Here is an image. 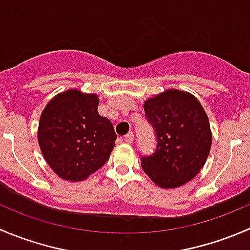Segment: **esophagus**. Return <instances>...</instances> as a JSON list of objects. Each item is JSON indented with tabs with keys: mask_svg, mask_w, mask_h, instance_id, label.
Masks as SVG:
<instances>
[{
	"mask_svg": "<svg viewBox=\"0 0 250 250\" xmlns=\"http://www.w3.org/2000/svg\"><path fill=\"white\" fill-rule=\"evenodd\" d=\"M123 140H125V143H127V144H132L133 140H134V133L129 132L127 135H125V137H123Z\"/></svg>",
	"mask_w": 250,
	"mask_h": 250,
	"instance_id": "1",
	"label": "esophagus"
}]
</instances>
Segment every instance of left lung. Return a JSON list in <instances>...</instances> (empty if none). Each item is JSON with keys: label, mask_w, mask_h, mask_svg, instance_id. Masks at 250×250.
<instances>
[{"label": "left lung", "mask_w": 250, "mask_h": 250, "mask_svg": "<svg viewBox=\"0 0 250 250\" xmlns=\"http://www.w3.org/2000/svg\"><path fill=\"white\" fill-rule=\"evenodd\" d=\"M145 117L155 130L153 153L141 156V168L165 188L190 181L206 163L211 132L202 105L190 93L166 90L144 104Z\"/></svg>", "instance_id": "obj_1"}]
</instances>
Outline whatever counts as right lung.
<instances>
[{"label": "right lung", "mask_w": 250, "mask_h": 250, "mask_svg": "<svg viewBox=\"0 0 250 250\" xmlns=\"http://www.w3.org/2000/svg\"><path fill=\"white\" fill-rule=\"evenodd\" d=\"M99 98L70 89L53 98L40 118L42 155L60 178L84 180L100 169L117 139L112 123L98 113Z\"/></svg>", "instance_id": "1"}]
</instances>
